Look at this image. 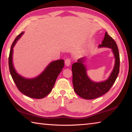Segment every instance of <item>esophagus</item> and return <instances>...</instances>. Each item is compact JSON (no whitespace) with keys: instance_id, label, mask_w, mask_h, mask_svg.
<instances>
[{"instance_id":"obj_1","label":"esophagus","mask_w":132,"mask_h":132,"mask_svg":"<svg viewBox=\"0 0 132 132\" xmlns=\"http://www.w3.org/2000/svg\"><path fill=\"white\" fill-rule=\"evenodd\" d=\"M64 63H65V65L66 66H69L71 64V59H66L64 61Z\"/></svg>"}]
</instances>
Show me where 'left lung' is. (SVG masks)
I'll return each instance as SVG.
<instances>
[{
  "instance_id": "1",
  "label": "left lung",
  "mask_w": 132,
  "mask_h": 132,
  "mask_svg": "<svg viewBox=\"0 0 132 132\" xmlns=\"http://www.w3.org/2000/svg\"><path fill=\"white\" fill-rule=\"evenodd\" d=\"M99 47L111 48L115 57L114 68L108 79L105 81L95 82L89 79L87 75L86 67L82 63L85 61V57L80 58L77 62L73 63L71 66L74 91L80 97L86 100L95 99L108 92L114 84L119 72V50L116 42L107 32H105L104 38Z\"/></svg>"
}]
</instances>
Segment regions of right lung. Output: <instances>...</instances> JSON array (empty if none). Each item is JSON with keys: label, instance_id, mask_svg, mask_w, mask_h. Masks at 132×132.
<instances>
[{"label": "right lung", "instance_id": "right-lung-1", "mask_svg": "<svg viewBox=\"0 0 132 132\" xmlns=\"http://www.w3.org/2000/svg\"><path fill=\"white\" fill-rule=\"evenodd\" d=\"M23 34V32H22L17 35L11 46L9 57L10 73L17 88L21 93L28 97L41 99L51 92L58 75L63 68L64 62V60L60 59L51 62L41 75L34 79H28L21 76L13 67L12 56L13 48Z\"/></svg>", "mask_w": 132, "mask_h": 132}]
</instances>
